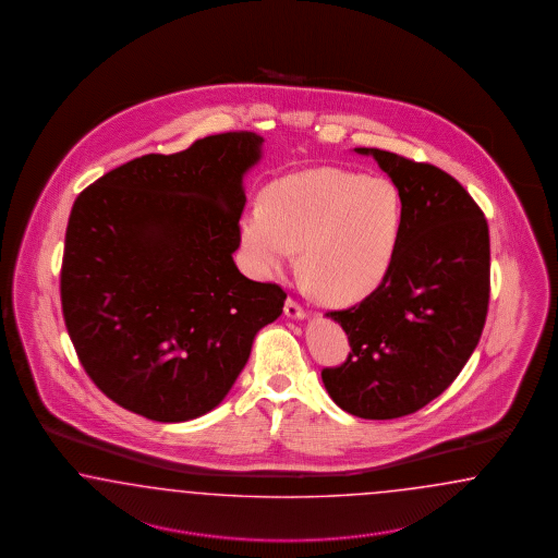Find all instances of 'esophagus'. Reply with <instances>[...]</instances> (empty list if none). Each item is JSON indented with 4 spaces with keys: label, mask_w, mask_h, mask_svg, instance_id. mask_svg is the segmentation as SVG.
Returning a JSON list of instances; mask_svg holds the SVG:
<instances>
[{
    "label": "esophagus",
    "mask_w": 558,
    "mask_h": 558,
    "mask_svg": "<svg viewBox=\"0 0 558 558\" xmlns=\"http://www.w3.org/2000/svg\"><path fill=\"white\" fill-rule=\"evenodd\" d=\"M284 313H287V317H290V319H304V317H306V313H304L303 306L296 303L294 299H287V304H284Z\"/></svg>",
    "instance_id": "34e87169"
}]
</instances>
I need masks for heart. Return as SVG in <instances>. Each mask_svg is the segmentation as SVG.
Here are the masks:
<instances>
[{"label": "heart", "mask_w": 558, "mask_h": 558, "mask_svg": "<svg viewBox=\"0 0 558 558\" xmlns=\"http://www.w3.org/2000/svg\"><path fill=\"white\" fill-rule=\"evenodd\" d=\"M403 203L385 178L306 169L274 182L241 219V243L259 276L301 266L325 301L355 303L383 282L399 243Z\"/></svg>", "instance_id": "1"}]
</instances>
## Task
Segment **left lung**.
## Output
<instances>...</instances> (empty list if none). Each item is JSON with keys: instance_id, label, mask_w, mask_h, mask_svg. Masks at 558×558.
Returning <instances> with one entry per match:
<instances>
[{"instance_id": "obj_1", "label": "left lung", "mask_w": 558, "mask_h": 558, "mask_svg": "<svg viewBox=\"0 0 558 558\" xmlns=\"http://www.w3.org/2000/svg\"><path fill=\"white\" fill-rule=\"evenodd\" d=\"M372 155L401 194L403 220L389 271L364 301L329 311L350 341L323 368L329 397L364 420L411 415L448 389L481 339L490 292L489 227L444 169L397 153Z\"/></svg>"}]
</instances>
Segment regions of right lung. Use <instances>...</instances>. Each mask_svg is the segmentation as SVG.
<instances>
[{
    "label": "right lung",
    "instance_id": "right-lung-1",
    "mask_svg": "<svg viewBox=\"0 0 558 558\" xmlns=\"http://www.w3.org/2000/svg\"><path fill=\"white\" fill-rule=\"evenodd\" d=\"M264 138L220 133L85 187L61 264L69 338L94 385L153 422L201 417L243 371L287 292L236 270L243 173Z\"/></svg>",
    "mask_w": 558,
    "mask_h": 558
}]
</instances>
